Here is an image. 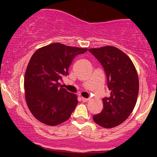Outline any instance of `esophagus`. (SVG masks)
<instances>
[{"label": "esophagus", "instance_id": "34e87169", "mask_svg": "<svg viewBox=\"0 0 157 157\" xmlns=\"http://www.w3.org/2000/svg\"><path fill=\"white\" fill-rule=\"evenodd\" d=\"M81 99L83 102H88V101L90 100V99H87V98H84V97H81Z\"/></svg>", "mask_w": 157, "mask_h": 157}]
</instances>
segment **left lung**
<instances>
[{"label": "left lung", "mask_w": 157, "mask_h": 157, "mask_svg": "<svg viewBox=\"0 0 157 157\" xmlns=\"http://www.w3.org/2000/svg\"><path fill=\"white\" fill-rule=\"evenodd\" d=\"M105 70L110 96L102 99V112L93 116L95 122L105 128L119 125L128 118L136 105L139 80L132 61L114 46L90 48Z\"/></svg>", "instance_id": "1"}]
</instances>
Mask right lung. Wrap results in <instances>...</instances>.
I'll use <instances>...</instances> for the list:
<instances>
[{
    "mask_svg": "<svg viewBox=\"0 0 157 157\" xmlns=\"http://www.w3.org/2000/svg\"><path fill=\"white\" fill-rule=\"evenodd\" d=\"M86 51L56 42L39 48L31 57L25 73V96L29 111L39 121L55 126L71 117L77 96L59 82L68 75L74 57Z\"/></svg>",
    "mask_w": 157,
    "mask_h": 157,
    "instance_id": "1",
    "label": "right lung"
}]
</instances>
